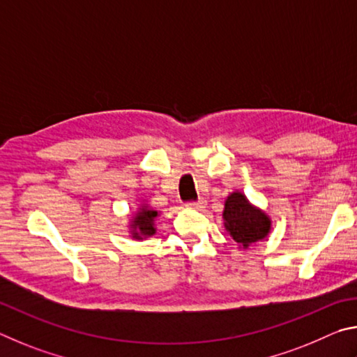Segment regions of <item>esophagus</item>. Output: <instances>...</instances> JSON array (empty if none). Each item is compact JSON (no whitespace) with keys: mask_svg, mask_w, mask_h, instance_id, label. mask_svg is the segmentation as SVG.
I'll list each match as a JSON object with an SVG mask.
<instances>
[{"mask_svg":"<svg viewBox=\"0 0 357 357\" xmlns=\"http://www.w3.org/2000/svg\"><path fill=\"white\" fill-rule=\"evenodd\" d=\"M204 205H205V201H204V199H199V201L186 202V207H190V208H196V210H201V208H204Z\"/></svg>","mask_w":357,"mask_h":357,"instance_id":"obj_1","label":"esophagus"}]
</instances>
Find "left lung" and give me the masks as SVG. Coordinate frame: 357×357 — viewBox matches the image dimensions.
<instances>
[{"mask_svg": "<svg viewBox=\"0 0 357 357\" xmlns=\"http://www.w3.org/2000/svg\"><path fill=\"white\" fill-rule=\"evenodd\" d=\"M224 220H226V227L232 238L245 248L251 243L265 238L266 234L270 232L268 216L264 211L254 208L240 192H234L227 197Z\"/></svg>", "mask_w": 357, "mask_h": 357, "instance_id": "8db88e82", "label": "left lung"}]
</instances>
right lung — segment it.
<instances>
[{"instance_id": "right-lung-1", "label": "right lung", "mask_w": 357, "mask_h": 357, "mask_svg": "<svg viewBox=\"0 0 357 357\" xmlns=\"http://www.w3.org/2000/svg\"><path fill=\"white\" fill-rule=\"evenodd\" d=\"M158 215L156 211L153 210H149L144 207L137 216L135 218V221L131 226H133L135 232L133 235L136 238H141V236H150L155 234V227H153V218Z\"/></svg>"}]
</instances>
